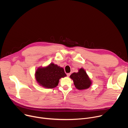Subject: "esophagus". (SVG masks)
I'll return each mask as SVG.
<instances>
[{
	"label": "esophagus",
	"instance_id": "34e87169",
	"mask_svg": "<svg viewBox=\"0 0 128 128\" xmlns=\"http://www.w3.org/2000/svg\"><path fill=\"white\" fill-rule=\"evenodd\" d=\"M70 73H68V74H67V76H68V77H69L70 76Z\"/></svg>",
	"mask_w": 128,
	"mask_h": 128
}]
</instances>
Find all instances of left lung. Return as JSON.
Segmentation results:
<instances>
[{"label": "left lung", "mask_w": 128, "mask_h": 128, "mask_svg": "<svg viewBox=\"0 0 128 128\" xmlns=\"http://www.w3.org/2000/svg\"><path fill=\"white\" fill-rule=\"evenodd\" d=\"M70 78L74 81L76 88L80 90L86 89L92 84L86 72L82 68L79 69L78 72L73 73Z\"/></svg>", "instance_id": "1"}]
</instances>
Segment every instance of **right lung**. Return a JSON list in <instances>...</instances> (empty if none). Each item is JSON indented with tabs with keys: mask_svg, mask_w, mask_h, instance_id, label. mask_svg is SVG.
<instances>
[{
	"mask_svg": "<svg viewBox=\"0 0 128 128\" xmlns=\"http://www.w3.org/2000/svg\"><path fill=\"white\" fill-rule=\"evenodd\" d=\"M66 76L63 68L54 63L46 67L38 68L35 72V78L38 83L48 88L57 86L59 80Z\"/></svg>",
	"mask_w": 128,
	"mask_h": 128,
	"instance_id": "right-lung-1",
	"label": "right lung"
}]
</instances>
